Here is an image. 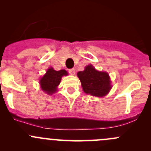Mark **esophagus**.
<instances>
[{"label":"esophagus","mask_w":151,"mask_h":151,"mask_svg":"<svg viewBox=\"0 0 151 151\" xmlns=\"http://www.w3.org/2000/svg\"><path fill=\"white\" fill-rule=\"evenodd\" d=\"M68 71H69V73L71 74V75H74L76 73L75 69H74V68H71V69L68 70Z\"/></svg>","instance_id":"esophagus-1"}]
</instances>
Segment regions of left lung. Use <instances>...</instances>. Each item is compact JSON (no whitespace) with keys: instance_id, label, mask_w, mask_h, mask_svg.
Segmentation results:
<instances>
[{"instance_id":"1","label":"left lung","mask_w":151,"mask_h":151,"mask_svg":"<svg viewBox=\"0 0 151 151\" xmlns=\"http://www.w3.org/2000/svg\"><path fill=\"white\" fill-rule=\"evenodd\" d=\"M77 76L84 92L94 96H104L112 87L107 73L98 71L91 65L85 67L84 71H79Z\"/></svg>"}]
</instances>
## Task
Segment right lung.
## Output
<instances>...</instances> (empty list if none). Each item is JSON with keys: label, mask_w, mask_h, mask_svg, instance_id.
<instances>
[{"label": "right lung", "mask_w": 151, "mask_h": 151, "mask_svg": "<svg viewBox=\"0 0 151 151\" xmlns=\"http://www.w3.org/2000/svg\"><path fill=\"white\" fill-rule=\"evenodd\" d=\"M67 74L68 73L66 70L55 71L52 68H49L45 76L40 80V85L42 90L48 94L55 93L57 90V86L60 84L61 77Z\"/></svg>", "instance_id": "obj_1"}]
</instances>
